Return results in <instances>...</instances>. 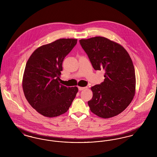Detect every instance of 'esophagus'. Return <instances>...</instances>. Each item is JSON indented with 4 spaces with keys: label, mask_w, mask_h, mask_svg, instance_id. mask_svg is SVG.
Instances as JSON below:
<instances>
[{
    "label": "esophagus",
    "mask_w": 157,
    "mask_h": 157,
    "mask_svg": "<svg viewBox=\"0 0 157 157\" xmlns=\"http://www.w3.org/2000/svg\"><path fill=\"white\" fill-rule=\"evenodd\" d=\"M88 88L87 87H81V86H79L78 87V89L79 90H86Z\"/></svg>",
    "instance_id": "34e87169"
}]
</instances>
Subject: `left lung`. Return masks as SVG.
Returning <instances> with one entry per match:
<instances>
[{
	"label": "left lung",
	"mask_w": 157,
	"mask_h": 157,
	"mask_svg": "<svg viewBox=\"0 0 157 157\" xmlns=\"http://www.w3.org/2000/svg\"><path fill=\"white\" fill-rule=\"evenodd\" d=\"M79 42L94 69L105 71L104 82L91 88L90 110L103 118L120 114L135 93L134 67L129 55L123 46L106 37L81 39Z\"/></svg>",
	"instance_id": "left-lung-1"
}]
</instances>
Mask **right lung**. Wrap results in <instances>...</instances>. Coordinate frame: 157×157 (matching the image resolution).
<instances>
[{"label": "right lung", "instance_id": "add662e5", "mask_svg": "<svg viewBox=\"0 0 157 157\" xmlns=\"http://www.w3.org/2000/svg\"><path fill=\"white\" fill-rule=\"evenodd\" d=\"M77 43L76 39H60L40 46L28 60L23 76L25 96L37 112L55 117L67 112L78 91L76 86L60 84L62 62Z\"/></svg>", "mask_w": 157, "mask_h": 157}]
</instances>
